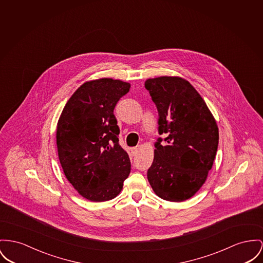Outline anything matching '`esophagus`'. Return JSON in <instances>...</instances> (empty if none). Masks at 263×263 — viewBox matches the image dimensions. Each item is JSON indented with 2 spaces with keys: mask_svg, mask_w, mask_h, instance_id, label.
<instances>
[{
  "mask_svg": "<svg viewBox=\"0 0 263 263\" xmlns=\"http://www.w3.org/2000/svg\"><path fill=\"white\" fill-rule=\"evenodd\" d=\"M139 149H140V148H139V146H136V147H133V148H132V154H133V155H134V156H136V155H137V154H138V152H139Z\"/></svg>",
  "mask_w": 263,
  "mask_h": 263,
  "instance_id": "esophagus-1",
  "label": "esophagus"
}]
</instances>
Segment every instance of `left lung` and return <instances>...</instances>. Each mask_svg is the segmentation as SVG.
Masks as SVG:
<instances>
[{
  "label": "left lung",
  "instance_id": "obj_1",
  "mask_svg": "<svg viewBox=\"0 0 263 263\" xmlns=\"http://www.w3.org/2000/svg\"><path fill=\"white\" fill-rule=\"evenodd\" d=\"M158 111L155 158L147 179L156 194L168 201L191 198L202 186L218 146V127L196 89L177 77L144 83Z\"/></svg>",
  "mask_w": 263,
  "mask_h": 263
}]
</instances>
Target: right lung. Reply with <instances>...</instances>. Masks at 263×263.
<instances>
[{
	"instance_id": "1",
	"label": "right lung",
	"mask_w": 263,
	"mask_h": 263,
	"mask_svg": "<svg viewBox=\"0 0 263 263\" xmlns=\"http://www.w3.org/2000/svg\"><path fill=\"white\" fill-rule=\"evenodd\" d=\"M130 85L100 79L78 88L65 105L57 127V146L64 174L90 201H106L123 190L130 160L119 143L114 109Z\"/></svg>"
}]
</instances>
